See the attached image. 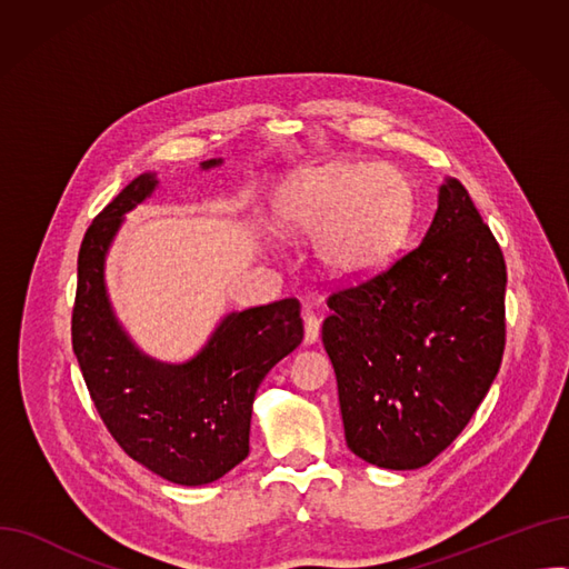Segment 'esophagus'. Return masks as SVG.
Wrapping results in <instances>:
<instances>
[{
    "label": "esophagus",
    "instance_id": "34e87169",
    "mask_svg": "<svg viewBox=\"0 0 569 569\" xmlns=\"http://www.w3.org/2000/svg\"><path fill=\"white\" fill-rule=\"evenodd\" d=\"M320 337V318L311 311L305 313V343H316Z\"/></svg>",
    "mask_w": 569,
    "mask_h": 569
}]
</instances>
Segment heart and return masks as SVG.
Instances as JSON below:
<instances>
[{
    "instance_id": "1",
    "label": "heart",
    "mask_w": 569,
    "mask_h": 569,
    "mask_svg": "<svg viewBox=\"0 0 569 569\" xmlns=\"http://www.w3.org/2000/svg\"><path fill=\"white\" fill-rule=\"evenodd\" d=\"M281 226L316 239L327 272L362 279L401 249L412 219V189L392 166L330 163L295 182L279 209Z\"/></svg>"
}]
</instances>
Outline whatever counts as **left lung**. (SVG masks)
Listing matches in <instances>:
<instances>
[{
    "mask_svg": "<svg viewBox=\"0 0 569 569\" xmlns=\"http://www.w3.org/2000/svg\"><path fill=\"white\" fill-rule=\"evenodd\" d=\"M505 286L493 232L447 177L422 244L327 297L322 343L350 452L415 470L452 445L500 369Z\"/></svg>",
    "mask_w": 569,
    "mask_h": 569,
    "instance_id": "left-lung-1",
    "label": "left lung"
}]
</instances>
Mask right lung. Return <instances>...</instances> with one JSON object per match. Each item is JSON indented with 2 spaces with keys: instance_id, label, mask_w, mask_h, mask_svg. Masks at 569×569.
<instances>
[{
  "instance_id": "right-lung-1",
  "label": "right lung",
  "mask_w": 569,
  "mask_h": 569,
  "mask_svg": "<svg viewBox=\"0 0 569 569\" xmlns=\"http://www.w3.org/2000/svg\"><path fill=\"white\" fill-rule=\"evenodd\" d=\"M221 161H204L214 168ZM157 189L136 177L87 228L78 253L73 352L101 420L122 450L174 485H209L249 455L253 399L262 378L302 343L295 297L228 313L184 365L140 352L106 292V253L124 214Z\"/></svg>"
}]
</instances>
